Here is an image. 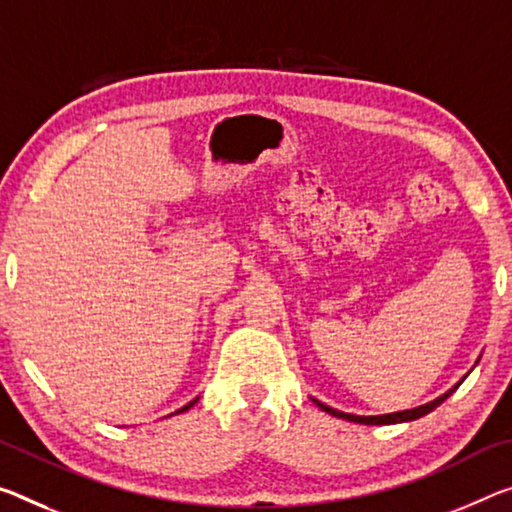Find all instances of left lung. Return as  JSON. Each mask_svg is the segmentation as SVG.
I'll return each instance as SVG.
<instances>
[{
    "mask_svg": "<svg viewBox=\"0 0 512 512\" xmlns=\"http://www.w3.org/2000/svg\"><path fill=\"white\" fill-rule=\"evenodd\" d=\"M456 387H458V385H456ZM456 387H453V389H456ZM453 389H449V392L442 394L440 399H435V401L426 403V405H419V408H415V410H403V412H394V415H380V417H358V415H346V412L332 410L330 405H323V403H319V401H316V405H319V408H321L323 412H328V415H332V417H339V419L355 421V424H367V426H380V424H399V421H412V419H419V417L428 415V412L435 410L437 405H440L442 401L449 399V396L453 394Z\"/></svg>",
    "mask_w": 512,
    "mask_h": 512,
    "instance_id": "8db88e82",
    "label": "left lung"
}]
</instances>
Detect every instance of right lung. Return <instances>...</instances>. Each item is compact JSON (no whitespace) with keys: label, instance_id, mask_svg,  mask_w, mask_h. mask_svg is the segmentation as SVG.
Segmentation results:
<instances>
[{"label":"right lung","instance_id":"1","mask_svg":"<svg viewBox=\"0 0 512 512\" xmlns=\"http://www.w3.org/2000/svg\"><path fill=\"white\" fill-rule=\"evenodd\" d=\"M196 401H198V399H196ZM196 401H191L189 405H184V408H182V410H177V412H184V410H189V408H191V405H193V403H196Z\"/></svg>","mask_w":512,"mask_h":512}]
</instances>
